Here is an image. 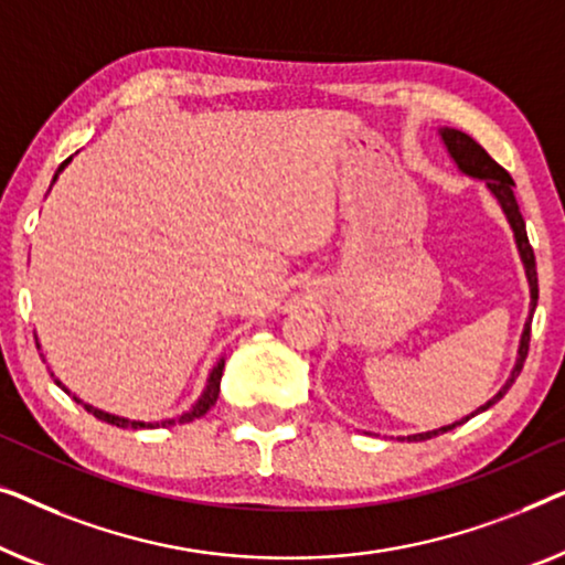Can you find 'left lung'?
Returning <instances> with one entry per match:
<instances>
[{"label":"left lung","instance_id":"left-lung-1","mask_svg":"<svg viewBox=\"0 0 565 565\" xmlns=\"http://www.w3.org/2000/svg\"><path fill=\"white\" fill-rule=\"evenodd\" d=\"M445 146H448L450 156L456 158L458 169L468 173V177H476V179H483L487 181V186L491 189V194L497 196L499 204H502V210L507 214V220H510V225L514 230V237H518V248H520V256H522V264H524V271H527V281H530V294H532V309H530V320L524 322V332H522V343H520V359L518 365H514L512 371V379L507 381V386L499 388V394L494 399H489L483 407H479L473 412V415H479V412L494 407V404L502 399L507 394V388L514 384V379L520 376L524 359H527V351H530V332H532V312H535L537 307V268H535V253H532V245L527 241V230H524V220L520 214V204H518V196H514V181L510 173H507L502 166H499L494 158H491L487 150H483L479 142H476L471 135L460 132V130H450V127H445L440 132ZM471 415V417H473ZM471 417L460 419V423H452L448 427H440V430H433V433H423V435H409L407 440H427V438H435V435H443L452 430V427L468 423Z\"/></svg>","mask_w":565,"mask_h":565}]
</instances>
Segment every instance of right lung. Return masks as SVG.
<instances>
[{
    "label": "right lung",
    "mask_w": 565,
    "mask_h": 565,
    "mask_svg": "<svg viewBox=\"0 0 565 565\" xmlns=\"http://www.w3.org/2000/svg\"><path fill=\"white\" fill-rule=\"evenodd\" d=\"M68 161H71V158H66V161L61 163V169H63V166H66ZM61 169H58V171H61ZM222 369H225V361H220V363L214 365V369H212V373H210V381H206V388H204L202 399L196 402V407H194L192 412H186V415H181L179 419H166V423H127V419H122V417H115V415H107V412L94 409V407H89V404H84V407H86V412H92L94 417L105 419V423H109V425H117V427H135V430H138V427H158V425H163V427H166V425H177V423H192V419L206 415V409H210L212 404L217 402ZM76 402H78V399H76Z\"/></svg>",
    "instance_id": "add662e5"
}]
</instances>
